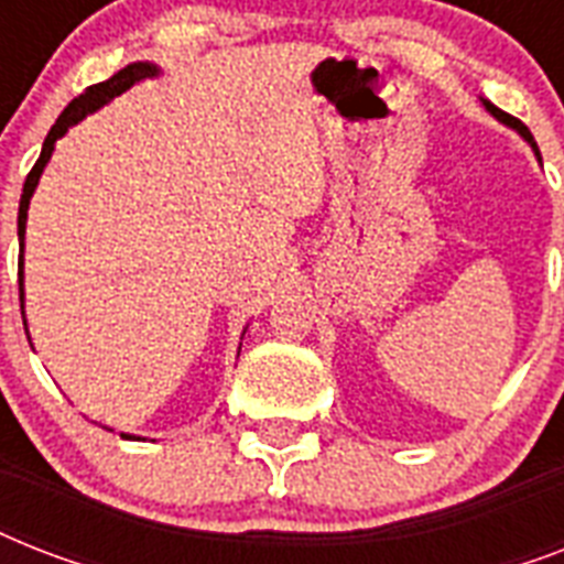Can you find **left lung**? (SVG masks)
Returning <instances> with one entry per match:
<instances>
[{
    "label": "left lung",
    "mask_w": 564,
    "mask_h": 564,
    "mask_svg": "<svg viewBox=\"0 0 564 564\" xmlns=\"http://www.w3.org/2000/svg\"><path fill=\"white\" fill-rule=\"evenodd\" d=\"M486 110H489L491 117L495 119H500V122H503V126H509V128H516L518 134L524 137L527 143L533 145V152H535V158H539V161H542V154H539V145H535V140H533V134H530V128L524 126V122H521V119H516V117H509V113H503V110L500 108H495V105H491V101H486Z\"/></svg>",
    "instance_id": "1"
}]
</instances>
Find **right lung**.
Listing matches in <instances>:
<instances>
[{"instance_id":"1","label":"right lung","mask_w":564,"mask_h":564,"mask_svg":"<svg viewBox=\"0 0 564 564\" xmlns=\"http://www.w3.org/2000/svg\"><path fill=\"white\" fill-rule=\"evenodd\" d=\"M154 75H161L158 64H149V61H137V64H128L126 69H119L117 75H110L108 82L93 84V87H87V90H84L78 99H73L69 105H66L64 113L57 117V122L52 126V131L46 134V140H43V152H40L37 163L31 166L29 178H25V184H22L20 216H17V234H20V246H25V219H29L31 195H34V189H37V181H40V175H43V170H46V163H48V158H52V152H55L57 140H61V137H64L69 128L78 126V122H82L87 113L99 110L101 105H108L113 96L126 93L128 87H134V84L143 82V78H154ZM20 301H22V257H20ZM22 322H25V318H22ZM119 436L131 438L128 433H119Z\"/></svg>"}]
</instances>
